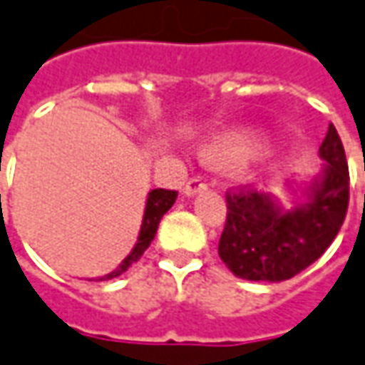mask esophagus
<instances>
[{
  "label": "esophagus",
  "instance_id": "obj_1",
  "mask_svg": "<svg viewBox=\"0 0 365 365\" xmlns=\"http://www.w3.org/2000/svg\"><path fill=\"white\" fill-rule=\"evenodd\" d=\"M208 188V185H206V180H204L202 177H192V178H188L187 180V185H185V195L188 196H192L196 195V192H202V190H206Z\"/></svg>",
  "mask_w": 365,
  "mask_h": 365
}]
</instances>
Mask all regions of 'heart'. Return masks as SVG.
Segmentation results:
<instances>
[{
    "label": "heart",
    "mask_w": 365,
    "mask_h": 365,
    "mask_svg": "<svg viewBox=\"0 0 365 365\" xmlns=\"http://www.w3.org/2000/svg\"><path fill=\"white\" fill-rule=\"evenodd\" d=\"M261 151V141L252 133L237 131L218 137L210 145L204 147V161L208 165H242Z\"/></svg>",
    "instance_id": "heart-1"
}]
</instances>
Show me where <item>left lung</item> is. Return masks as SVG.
Wrapping results in <instances>:
<instances>
[{
	"mask_svg": "<svg viewBox=\"0 0 365 365\" xmlns=\"http://www.w3.org/2000/svg\"><path fill=\"white\" fill-rule=\"evenodd\" d=\"M327 167L311 187L309 202L281 210L269 195L237 187L226 192V224L220 259L236 277L285 281L307 269L334 242L350 202V173L344 145L330 123L320 145Z\"/></svg>",
	"mask_w": 365,
	"mask_h": 365,
	"instance_id": "1",
	"label": "left lung"
}]
</instances>
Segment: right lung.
Masks as SVG:
<instances>
[{
    "label": "right lung",
    "mask_w": 365,
    "mask_h": 365,
    "mask_svg": "<svg viewBox=\"0 0 365 365\" xmlns=\"http://www.w3.org/2000/svg\"><path fill=\"white\" fill-rule=\"evenodd\" d=\"M177 200V190H167V188H155L149 192V198H147L145 214H143V224H141V230H139V240H137L133 252L129 253L128 257L123 259L120 267L115 271H112L110 275H106L104 279H113L120 277L123 271H128V267L131 263H135L143 252H145L149 244L153 242L155 234H157V228H159V222H161L163 214L169 210L170 206Z\"/></svg>",
    "instance_id": "right-lung-1"
}]
</instances>
